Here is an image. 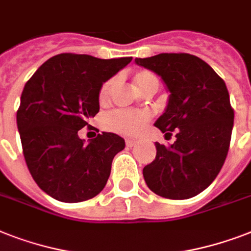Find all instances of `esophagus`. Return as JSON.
<instances>
[{
    "label": "esophagus",
    "instance_id": "esophagus-1",
    "mask_svg": "<svg viewBox=\"0 0 251 251\" xmlns=\"http://www.w3.org/2000/svg\"><path fill=\"white\" fill-rule=\"evenodd\" d=\"M135 145H137V141H135V139H131V138H127V139H126V146H127V147H133V146Z\"/></svg>",
    "mask_w": 251,
    "mask_h": 251
}]
</instances>
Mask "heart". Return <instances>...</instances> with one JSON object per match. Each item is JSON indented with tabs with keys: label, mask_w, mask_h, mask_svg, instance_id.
Here are the masks:
<instances>
[{
	"label": "heart",
	"mask_w": 251,
	"mask_h": 251,
	"mask_svg": "<svg viewBox=\"0 0 251 251\" xmlns=\"http://www.w3.org/2000/svg\"><path fill=\"white\" fill-rule=\"evenodd\" d=\"M135 84L142 92H147L150 90L159 88V78L152 72L149 70H141L134 76ZM116 80L110 79L102 84L100 90V100L105 101L109 98L110 92L113 90ZM151 114L149 112H133V110H114L104 118V125L106 129L112 131H117L121 134H134L141 133L145 124L150 120Z\"/></svg>",
	"instance_id": "1"
}]
</instances>
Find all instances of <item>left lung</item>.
I'll list each match as a JSON object with an SVG mask.
<instances>
[{"mask_svg": "<svg viewBox=\"0 0 251 251\" xmlns=\"http://www.w3.org/2000/svg\"><path fill=\"white\" fill-rule=\"evenodd\" d=\"M156 73L169 91L167 109L155 122L173 145L155 143L156 157L143 168L147 186L163 198L198 195L216 178L229 150L234 112L224 80L199 57L161 53L135 58Z\"/></svg>", "mask_w": 251, "mask_h": 251, "instance_id": "8db88e82", "label": "left lung"}]
</instances>
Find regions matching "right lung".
Wrapping results in <instances>:
<instances>
[{"instance_id":"right-lung-1","label":"right lung","mask_w":251,"mask_h":251,"mask_svg":"<svg viewBox=\"0 0 251 251\" xmlns=\"http://www.w3.org/2000/svg\"><path fill=\"white\" fill-rule=\"evenodd\" d=\"M131 60L61 53L25 83L17 112L22 149L32 178L52 198L83 202L106 185L113 157L125 149L124 138L102 131L84 143L78 131L100 109L102 83Z\"/></svg>"}]
</instances>
